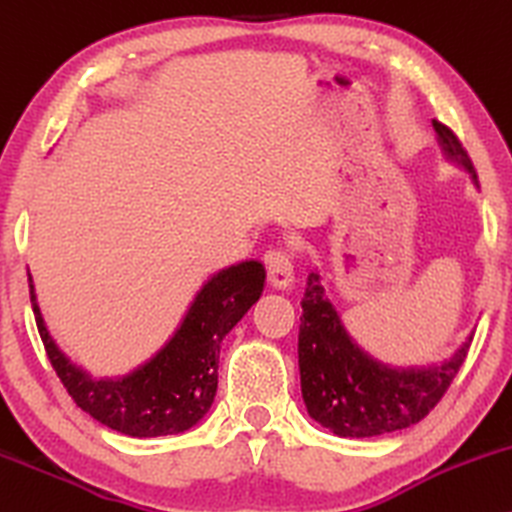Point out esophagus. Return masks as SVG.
<instances>
[{"label": "esophagus", "mask_w": 512, "mask_h": 512, "mask_svg": "<svg viewBox=\"0 0 512 512\" xmlns=\"http://www.w3.org/2000/svg\"><path fill=\"white\" fill-rule=\"evenodd\" d=\"M264 269H267L269 283L279 291L293 283V260L286 250L272 248L264 252Z\"/></svg>", "instance_id": "obj_1"}]
</instances>
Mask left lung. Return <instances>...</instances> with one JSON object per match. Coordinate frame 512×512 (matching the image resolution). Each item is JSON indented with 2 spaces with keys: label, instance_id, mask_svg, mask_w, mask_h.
<instances>
[{
  "label": "left lung",
  "instance_id": "1",
  "mask_svg": "<svg viewBox=\"0 0 512 512\" xmlns=\"http://www.w3.org/2000/svg\"><path fill=\"white\" fill-rule=\"evenodd\" d=\"M446 155L477 183L472 159L451 128L432 121ZM298 334L300 389L315 422L338 436L365 439L412 427L432 412L463 367L470 341L439 367L396 369L372 360L343 329L324 298L319 274L307 276Z\"/></svg>",
  "mask_w": 512,
  "mask_h": 512
}]
</instances>
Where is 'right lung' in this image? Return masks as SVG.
Returning <instances> with one entry per match:
<instances>
[{"mask_svg":"<svg viewBox=\"0 0 512 512\" xmlns=\"http://www.w3.org/2000/svg\"><path fill=\"white\" fill-rule=\"evenodd\" d=\"M28 283L35 324L49 362L78 408L109 429L150 439L186 432L205 417L217 393L219 346L260 300L264 267L250 260L212 276L197 293L174 338L147 365L123 379H92L71 365L42 322L30 274Z\"/></svg>","mask_w":512,"mask_h":512,"instance_id":"obj_1","label":"right lung"}]
</instances>
